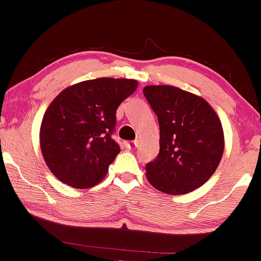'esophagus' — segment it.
Returning <instances> with one entry per match:
<instances>
[{"mask_svg":"<svg viewBox=\"0 0 261 261\" xmlns=\"http://www.w3.org/2000/svg\"><path fill=\"white\" fill-rule=\"evenodd\" d=\"M126 145H127L128 147H135L136 145H138V141H136V140H134V141H127V143H126Z\"/></svg>","mask_w":261,"mask_h":261,"instance_id":"34e87169","label":"esophagus"}]
</instances>
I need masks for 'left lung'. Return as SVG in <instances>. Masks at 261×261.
Here are the masks:
<instances>
[{
	"label": "left lung",
	"mask_w": 261,
	"mask_h": 261,
	"mask_svg": "<svg viewBox=\"0 0 261 261\" xmlns=\"http://www.w3.org/2000/svg\"><path fill=\"white\" fill-rule=\"evenodd\" d=\"M143 92L160 127V150L146 164L147 180L168 194L199 188L212 177L223 154L217 114L206 99L177 87L146 86Z\"/></svg>",
	"instance_id": "obj_1"
}]
</instances>
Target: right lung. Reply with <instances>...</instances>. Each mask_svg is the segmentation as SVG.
Here are the masks:
<instances>
[{
  "label": "right lung",
  "instance_id": "right-lung-1",
  "mask_svg": "<svg viewBox=\"0 0 261 261\" xmlns=\"http://www.w3.org/2000/svg\"><path fill=\"white\" fill-rule=\"evenodd\" d=\"M138 82L97 78L60 92L44 114L40 147L53 174L74 188H91L106 177L120 146L111 138L116 111Z\"/></svg>",
  "mask_w": 261,
  "mask_h": 261
}]
</instances>
